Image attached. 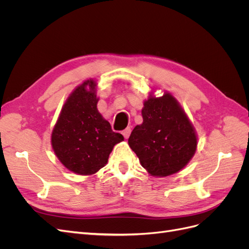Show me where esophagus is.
Returning <instances> with one entry per match:
<instances>
[{
    "instance_id": "esophagus-1",
    "label": "esophagus",
    "mask_w": 249,
    "mask_h": 249,
    "mask_svg": "<svg viewBox=\"0 0 249 249\" xmlns=\"http://www.w3.org/2000/svg\"><path fill=\"white\" fill-rule=\"evenodd\" d=\"M122 134L124 135V137L125 138V139H127L130 137V134H131V127L129 126V127H126V129H124L123 132H122Z\"/></svg>"
}]
</instances>
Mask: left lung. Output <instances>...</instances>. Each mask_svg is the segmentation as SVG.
<instances>
[{"label":"left lung","mask_w":249,"mask_h":249,"mask_svg":"<svg viewBox=\"0 0 249 249\" xmlns=\"http://www.w3.org/2000/svg\"><path fill=\"white\" fill-rule=\"evenodd\" d=\"M143 123L136 125L129 145L150 175L167 177L184 168L196 150L194 129L177 100L169 93L144 103Z\"/></svg>","instance_id":"1"}]
</instances>
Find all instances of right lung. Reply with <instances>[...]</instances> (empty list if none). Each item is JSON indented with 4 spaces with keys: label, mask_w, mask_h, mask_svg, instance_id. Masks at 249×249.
Segmentation results:
<instances>
[{
    "label": "right lung",
    "mask_w": 249,
    "mask_h": 249,
    "mask_svg": "<svg viewBox=\"0 0 249 249\" xmlns=\"http://www.w3.org/2000/svg\"><path fill=\"white\" fill-rule=\"evenodd\" d=\"M94 87L95 83L88 80L74 89L52 133L53 149L60 162L82 176L93 175L103 168L113 146L124 140L97 111Z\"/></svg>",
    "instance_id": "right-lung-1"
}]
</instances>
